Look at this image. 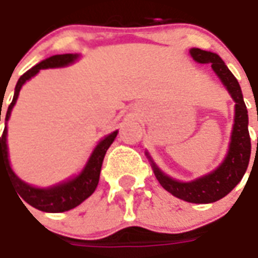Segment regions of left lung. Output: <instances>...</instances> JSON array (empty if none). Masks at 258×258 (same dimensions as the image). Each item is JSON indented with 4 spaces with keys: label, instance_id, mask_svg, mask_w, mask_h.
<instances>
[{
    "label": "left lung",
    "instance_id": "obj_1",
    "mask_svg": "<svg viewBox=\"0 0 258 258\" xmlns=\"http://www.w3.org/2000/svg\"><path fill=\"white\" fill-rule=\"evenodd\" d=\"M190 55L195 61L200 63H211L214 72L218 75L221 82L226 86L232 98L236 103L235 123L232 131L229 151L220 168L193 182H178L175 179H171L165 173H162L154 164H153V169H154L155 178L158 179L162 187L169 193H172L175 197L182 199L184 202L206 204L225 197L242 180L243 175L247 169L250 153H251V143H250L249 127H247L249 116H247L246 104L243 101L240 86L220 55L210 51H203L200 48H191Z\"/></svg>",
    "mask_w": 258,
    "mask_h": 258
}]
</instances>
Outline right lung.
Here are the masks:
<instances>
[{"instance_id": "obj_1", "label": "right lung", "mask_w": 258, "mask_h": 258, "mask_svg": "<svg viewBox=\"0 0 258 258\" xmlns=\"http://www.w3.org/2000/svg\"><path fill=\"white\" fill-rule=\"evenodd\" d=\"M76 58H78L76 54L52 55L37 63L32 69H29L26 74L22 75L19 80H18V83H16L14 100H12V103L9 104L5 120L9 119V115H11V111L14 108L16 100H18L19 91H21L22 86L26 80L34 76L40 69L67 67L69 63H72ZM1 107H3V103H1ZM116 135H118V132H112L97 144V147L93 151L87 165H86L79 176H76L69 182L50 187V189H37V187H33L30 184L22 182L9 167L8 149H7V126H5L3 136H1V178H3V173H7L12 184H14V187L18 190V195L22 197V200H25L27 204H30L32 207L37 208L40 211L63 213V211H68V210H72V208L78 207L80 203L85 202L86 199L90 197L96 190L98 179H100L104 157H105V153H107L108 147L114 142V139L116 138Z\"/></svg>"}]
</instances>
